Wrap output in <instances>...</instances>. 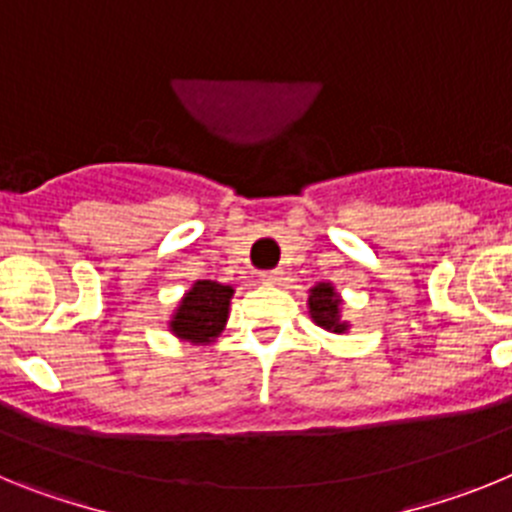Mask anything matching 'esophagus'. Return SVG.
<instances>
[{
    "instance_id": "obj_1",
    "label": "esophagus",
    "mask_w": 512,
    "mask_h": 512,
    "mask_svg": "<svg viewBox=\"0 0 512 512\" xmlns=\"http://www.w3.org/2000/svg\"><path fill=\"white\" fill-rule=\"evenodd\" d=\"M261 279H264V284H279L284 282V271L282 269H269L261 274Z\"/></svg>"
}]
</instances>
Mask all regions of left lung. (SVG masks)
Wrapping results in <instances>:
<instances>
[{
  "label": "left lung",
  "instance_id": "left-lung-1",
  "mask_svg": "<svg viewBox=\"0 0 512 512\" xmlns=\"http://www.w3.org/2000/svg\"><path fill=\"white\" fill-rule=\"evenodd\" d=\"M310 315L312 320L325 330L333 333H346L348 325L341 323V297L336 295V289L330 287L328 282H320L310 289Z\"/></svg>",
  "mask_w": 512,
  "mask_h": 512
}]
</instances>
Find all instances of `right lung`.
Wrapping results in <instances>:
<instances>
[{
	"instance_id": "obj_1",
	"label": "right lung",
	"mask_w": 512,
	"mask_h": 512,
	"mask_svg": "<svg viewBox=\"0 0 512 512\" xmlns=\"http://www.w3.org/2000/svg\"><path fill=\"white\" fill-rule=\"evenodd\" d=\"M230 297H233V287L228 284H217L210 279L194 282L171 318V333L189 343H210L223 333Z\"/></svg>"
}]
</instances>
